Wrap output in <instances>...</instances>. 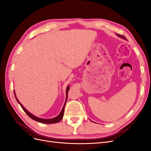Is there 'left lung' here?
I'll list each match as a JSON object with an SVG mask.
<instances>
[{
    "label": "left lung",
    "instance_id": "8db88e82",
    "mask_svg": "<svg viewBox=\"0 0 151 151\" xmlns=\"http://www.w3.org/2000/svg\"><path fill=\"white\" fill-rule=\"evenodd\" d=\"M118 36H119V37H121V38H123V39H126V38L125 37V36H122V35H118V34H116Z\"/></svg>",
    "mask_w": 151,
    "mask_h": 151
}]
</instances>
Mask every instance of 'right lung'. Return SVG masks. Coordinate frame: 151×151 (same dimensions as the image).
<instances>
[{"label": "right lung", "instance_id": "right-lung-1", "mask_svg": "<svg viewBox=\"0 0 151 151\" xmlns=\"http://www.w3.org/2000/svg\"><path fill=\"white\" fill-rule=\"evenodd\" d=\"M69 89H70V87L68 86L67 88V89H66V100H65V104H64V105H63V108H62V111H61L60 113L59 114V115H58L57 116L55 117V118H51V119H43V118H38V117H37V116H35L33 115H32V114H31V113H29L28 110H27V109L20 103V102H19V101H18V99H17V98H16V94H15V92H14V95H15V97H16V100H17V101L18 102V103H19V104L21 105V108H22V109H23V110L25 111V113L31 118V119H33V120H35V121H36V122H41V123H46V124H51V123H58V122H60V121L62 119V118H63V113H64L65 106L66 101H67V99L68 91V90H69Z\"/></svg>", "mask_w": 151, "mask_h": 151}]
</instances>
